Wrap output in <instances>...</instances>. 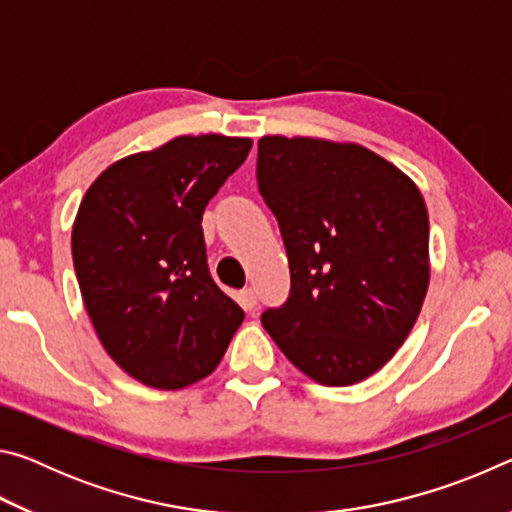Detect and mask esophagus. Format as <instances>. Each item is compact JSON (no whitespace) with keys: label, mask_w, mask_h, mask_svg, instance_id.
I'll list each match as a JSON object with an SVG mask.
<instances>
[{"label":"esophagus","mask_w":512,"mask_h":512,"mask_svg":"<svg viewBox=\"0 0 512 512\" xmlns=\"http://www.w3.org/2000/svg\"><path fill=\"white\" fill-rule=\"evenodd\" d=\"M239 302H241V307H244L246 311H253L255 305H257L255 291H253V289H244V291H241V293H239Z\"/></svg>","instance_id":"esophagus-1"}]
</instances>
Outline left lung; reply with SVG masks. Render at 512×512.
<instances>
[{
	"mask_svg": "<svg viewBox=\"0 0 512 512\" xmlns=\"http://www.w3.org/2000/svg\"><path fill=\"white\" fill-rule=\"evenodd\" d=\"M257 183L291 271L289 300L264 311V329L318 384L375 375L411 334L429 289L418 185L361 144L284 135L259 140Z\"/></svg>",
	"mask_w": 512,
	"mask_h": 512,
	"instance_id": "1",
	"label": "left lung"
}]
</instances>
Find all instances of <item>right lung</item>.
Returning a JSON list of instances; mask_svg holds the SVG:
<instances>
[{
    "label": "right lung",
    "mask_w": 512,
    "mask_h": 512,
    "mask_svg": "<svg viewBox=\"0 0 512 512\" xmlns=\"http://www.w3.org/2000/svg\"><path fill=\"white\" fill-rule=\"evenodd\" d=\"M253 140L180 135L126 155L88 187L72 228L83 305L112 361L160 391L219 366L244 320L207 268L203 212Z\"/></svg>",
    "instance_id": "1"
}]
</instances>
